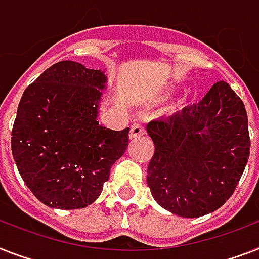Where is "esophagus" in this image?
<instances>
[{
	"label": "esophagus",
	"instance_id": "1",
	"mask_svg": "<svg viewBox=\"0 0 259 259\" xmlns=\"http://www.w3.org/2000/svg\"><path fill=\"white\" fill-rule=\"evenodd\" d=\"M145 133V127L141 123H134L130 127V138H137Z\"/></svg>",
	"mask_w": 259,
	"mask_h": 259
}]
</instances>
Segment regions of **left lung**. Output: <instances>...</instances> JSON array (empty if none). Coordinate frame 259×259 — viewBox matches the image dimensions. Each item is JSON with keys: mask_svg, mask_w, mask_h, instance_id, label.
I'll list each match as a JSON object with an SVG mask.
<instances>
[{"mask_svg": "<svg viewBox=\"0 0 259 259\" xmlns=\"http://www.w3.org/2000/svg\"><path fill=\"white\" fill-rule=\"evenodd\" d=\"M146 129L155 148L148 186L162 207L195 218L232 197L249 159L250 136L245 105L228 82Z\"/></svg>", "mask_w": 259, "mask_h": 259, "instance_id": "obj_1", "label": "left lung"}]
</instances>
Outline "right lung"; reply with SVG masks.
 I'll list each match as a JSON object with an SVG mask.
<instances>
[{
  "mask_svg": "<svg viewBox=\"0 0 259 259\" xmlns=\"http://www.w3.org/2000/svg\"><path fill=\"white\" fill-rule=\"evenodd\" d=\"M105 82L101 70L61 61L21 97L12 153L24 182L44 205L71 210L93 203L129 145V127L115 132L97 121Z\"/></svg>",
  "mask_w": 259,
  "mask_h": 259,
  "instance_id": "add662e5",
  "label": "right lung"
}]
</instances>
